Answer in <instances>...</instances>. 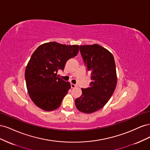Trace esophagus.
I'll list each match as a JSON object with an SVG mask.
<instances>
[{"instance_id":"obj_1","label":"esophagus","mask_w":150,"mask_h":150,"mask_svg":"<svg viewBox=\"0 0 150 150\" xmlns=\"http://www.w3.org/2000/svg\"><path fill=\"white\" fill-rule=\"evenodd\" d=\"M71 88H74L77 87V86H77L76 84H72V83H71Z\"/></svg>"}]
</instances>
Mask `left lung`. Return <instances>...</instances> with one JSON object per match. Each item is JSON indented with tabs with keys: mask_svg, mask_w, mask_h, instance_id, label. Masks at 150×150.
<instances>
[{
	"mask_svg": "<svg viewBox=\"0 0 150 150\" xmlns=\"http://www.w3.org/2000/svg\"><path fill=\"white\" fill-rule=\"evenodd\" d=\"M80 52L92 81L75 100L77 109L92 113L104 106L115 91L117 76L112 54L98 44L80 46Z\"/></svg>",
	"mask_w": 150,
	"mask_h": 150,
	"instance_id": "8db88e82",
	"label": "left lung"
}]
</instances>
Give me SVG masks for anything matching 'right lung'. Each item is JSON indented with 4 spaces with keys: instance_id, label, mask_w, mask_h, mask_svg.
Here are the masks:
<instances>
[{
    "instance_id": "obj_1",
    "label": "right lung",
    "mask_w": 150,
    "mask_h": 150,
    "mask_svg": "<svg viewBox=\"0 0 150 150\" xmlns=\"http://www.w3.org/2000/svg\"><path fill=\"white\" fill-rule=\"evenodd\" d=\"M78 52V45L51 42L40 45L33 52L25 68V79L29 96L38 107L51 111L60 106L71 84L58 78L57 73L64 70L67 60Z\"/></svg>"
}]
</instances>
